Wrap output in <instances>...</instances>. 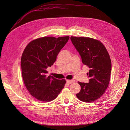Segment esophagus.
I'll return each instance as SVG.
<instances>
[{
  "label": "esophagus",
  "instance_id": "34e87169",
  "mask_svg": "<svg viewBox=\"0 0 130 130\" xmlns=\"http://www.w3.org/2000/svg\"><path fill=\"white\" fill-rule=\"evenodd\" d=\"M67 82L68 84H73V83H74V82H75V81L73 79H72V80H67Z\"/></svg>",
  "mask_w": 130,
  "mask_h": 130
}]
</instances>
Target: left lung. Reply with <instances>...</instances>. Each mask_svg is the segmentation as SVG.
Masks as SVG:
<instances>
[{
    "label": "left lung",
    "instance_id": "left-lung-1",
    "mask_svg": "<svg viewBox=\"0 0 130 130\" xmlns=\"http://www.w3.org/2000/svg\"><path fill=\"white\" fill-rule=\"evenodd\" d=\"M70 40L81 56L82 63L89 68L88 83L78 82L81 86L76 94L78 99L90 103L99 98L107 89L111 71V61L104 44L99 41L89 37L71 36Z\"/></svg>",
    "mask_w": 130,
    "mask_h": 130
}]
</instances>
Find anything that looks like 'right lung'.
<instances>
[{"label": "right lung", "mask_w": 130, "mask_h": 130, "mask_svg": "<svg viewBox=\"0 0 130 130\" xmlns=\"http://www.w3.org/2000/svg\"><path fill=\"white\" fill-rule=\"evenodd\" d=\"M69 39V36L39 38L30 42L23 53L21 67L24 83L31 95L39 101L54 100L64 88L66 80L47 76L46 69L53 65Z\"/></svg>", "instance_id": "add662e5"}]
</instances>
